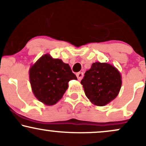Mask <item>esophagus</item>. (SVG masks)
<instances>
[{"label": "esophagus", "mask_w": 146, "mask_h": 146, "mask_svg": "<svg viewBox=\"0 0 146 146\" xmlns=\"http://www.w3.org/2000/svg\"><path fill=\"white\" fill-rule=\"evenodd\" d=\"M76 75H77V78L78 79V80H81L84 77V73L82 72H79V73H77Z\"/></svg>", "instance_id": "1"}]
</instances>
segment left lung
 Masks as SVG:
<instances>
[{
    "mask_svg": "<svg viewBox=\"0 0 146 146\" xmlns=\"http://www.w3.org/2000/svg\"><path fill=\"white\" fill-rule=\"evenodd\" d=\"M86 96L93 104L105 106L115 99L121 87V75L108 63H93L82 80Z\"/></svg>",
    "mask_w": 146,
    "mask_h": 146,
    "instance_id": "8db88e82",
    "label": "left lung"
}]
</instances>
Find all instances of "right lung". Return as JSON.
Here are the masks:
<instances>
[{
    "mask_svg": "<svg viewBox=\"0 0 146 146\" xmlns=\"http://www.w3.org/2000/svg\"><path fill=\"white\" fill-rule=\"evenodd\" d=\"M29 80L35 97L45 105H54L62 98L71 80H77L68 64L45 54L29 69Z\"/></svg>",
    "mask_w": 146,
    "mask_h": 146,
    "instance_id": "obj_1",
    "label": "right lung"
}]
</instances>
